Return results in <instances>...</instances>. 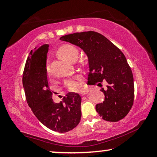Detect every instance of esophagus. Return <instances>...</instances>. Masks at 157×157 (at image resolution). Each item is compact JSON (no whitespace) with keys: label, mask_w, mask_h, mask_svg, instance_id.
I'll use <instances>...</instances> for the list:
<instances>
[{"label":"esophagus","mask_w":157,"mask_h":157,"mask_svg":"<svg viewBox=\"0 0 157 157\" xmlns=\"http://www.w3.org/2000/svg\"><path fill=\"white\" fill-rule=\"evenodd\" d=\"M87 91H82L81 93H80V95L82 96H85V95H86V94H87Z\"/></svg>","instance_id":"34e87169"}]
</instances>
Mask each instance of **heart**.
Masks as SVG:
<instances>
[{
    "instance_id": "b5f03b06",
    "label": "heart",
    "mask_w": 157,
    "mask_h": 157,
    "mask_svg": "<svg viewBox=\"0 0 157 157\" xmlns=\"http://www.w3.org/2000/svg\"><path fill=\"white\" fill-rule=\"evenodd\" d=\"M58 54L63 59L72 62L78 57V49L73 46L66 44L59 48ZM46 73L48 76H50L52 75L49 66H46ZM66 85L70 91H77L81 87V82L79 78H75L67 80Z\"/></svg>"
}]
</instances>
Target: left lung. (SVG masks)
I'll use <instances>...</instances> for the list:
<instances>
[{"mask_svg": "<svg viewBox=\"0 0 157 157\" xmlns=\"http://www.w3.org/2000/svg\"><path fill=\"white\" fill-rule=\"evenodd\" d=\"M60 40L79 47L87 56V84L107 82L106 90L102 89L105 100L96 105L99 115L108 121L125 117L133 103L134 83L132 71L120 49L95 31L66 35Z\"/></svg>", "mask_w": 157, "mask_h": 157, "instance_id": "obj_1", "label": "left lung"}]
</instances>
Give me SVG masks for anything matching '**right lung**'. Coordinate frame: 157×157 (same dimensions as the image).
Listing matches in <instances>:
<instances>
[{"mask_svg":"<svg viewBox=\"0 0 157 157\" xmlns=\"http://www.w3.org/2000/svg\"><path fill=\"white\" fill-rule=\"evenodd\" d=\"M48 44L36 47L25 64L22 83L26 101L35 116L51 130L66 133L75 128L80 121L81 97L69 93L59 103H54L46 73Z\"/></svg>","mask_w":157,"mask_h":157,"instance_id":"1","label":"right lung"}]
</instances>
